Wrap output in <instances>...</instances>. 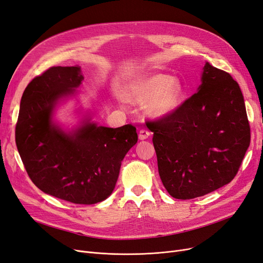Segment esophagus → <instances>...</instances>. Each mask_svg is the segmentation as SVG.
I'll return each mask as SVG.
<instances>
[{"label": "esophagus", "mask_w": 263, "mask_h": 263, "mask_svg": "<svg viewBox=\"0 0 263 263\" xmlns=\"http://www.w3.org/2000/svg\"><path fill=\"white\" fill-rule=\"evenodd\" d=\"M149 135H151V132L148 130L141 129L140 132H139V139L140 140H146V139L149 138Z\"/></svg>", "instance_id": "obj_1"}]
</instances>
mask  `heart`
<instances>
[{"label":"heart","instance_id":"heart-1","mask_svg":"<svg viewBox=\"0 0 263 263\" xmlns=\"http://www.w3.org/2000/svg\"><path fill=\"white\" fill-rule=\"evenodd\" d=\"M135 100L148 104L154 116H164L177 109L183 97V87L177 78L167 74H154L137 85L133 93Z\"/></svg>","mask_w":263,"mask_h":263}]
</instances>
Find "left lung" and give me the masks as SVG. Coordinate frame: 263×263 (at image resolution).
I'll return each instance as SVG.
<instances>
[{
  "label": "left lung",
  "mask_w": 263,
  "mask_h": 263,
  "mask_svg": "<svg viewBox=\"0 0 263 263\" xmlns=\"http://www.w3.org/2000/svg\"><path fill=\"white\" fill-rule=\"evenodd\" d=\"M158 172L174 198L192 199L230 183L250 144L244 96L231 74L208 62L198 92L148 120Z\"/></svg>",
  "instance_id": "obj_1"
}]
</instances>
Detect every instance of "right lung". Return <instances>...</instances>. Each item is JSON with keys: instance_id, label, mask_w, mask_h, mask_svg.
Here are the masks:
<instances>
[{"instance_id": "add662e5", "label": "right lung", "mask_w": 263, "mask_h": 263, "mask_svg": "<svg viewBox=\"0 0 263 263\" xmlns=\"http://www.w3.org/2000/svg\"><path fill=\"white\" fill-rule=\"evenodd\" d=\"M84 79L79 66L51 67L24 91L15 140L29 178L42 192L80 205L108 197L121 161L137 144V128H106L87 122L73 133L52 123V110Z\"/></svg>"}]
</instances>
